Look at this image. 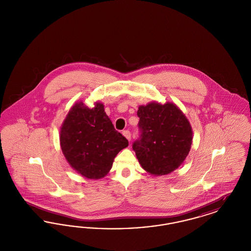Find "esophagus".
Masks as SVG:
<instances>
[{"mask_svg": "<svg viewBox=\"0 0 251 251\" xmlns=\"http://www.w3.org/2000/svg\"><path fill=\"white\" fill-rule=\"evenodd\" d=\"M122 134L130 141L131 140V131H129V130H124V131H122Z\"/></svg>", "mask_w": 251, "mask_h": 251, "instance_id": "obj_1", "label": "esophagus"}]
</instances>
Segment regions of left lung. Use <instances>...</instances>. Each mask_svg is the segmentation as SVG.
Segmentation results:
<instances>
[{
  "mask_svg": "<svg viewBox=\"0 0 251 251\" xmlns=\"http://www.w3.org/2000/svg\"><path fill=\"white\" fill-rule=\"evenodd\" d=\"M139 137L132 150L144 169L155 176L167 175L182 164L192 144L189 121L175 104L151 102L140 106Z\"/></svg>",
  "mask_w": 251,
  "mask_h": 251,
  "instance_id": "obj_1",
  "label": "left lung"
}]
</instances>
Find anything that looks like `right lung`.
Masks as SVG:
<instances>
[{"instance_id": "obj_1", "label": "right lung", "mask_w": 251, "mask_h": 251, "mask_svg": "<svg viewBox=\"0 0 251 251\" xmlns=\"http://www.w3.org/2000/svg\"><path fill=\"white\" fill-rule=\"evenodd\" d=\"M60 145L78 173L97 179L107 174L115 157L129 142L115 129L102 103L88 108L80 101L72 106L63 122Z\"/></svg>"}]
</instances>
